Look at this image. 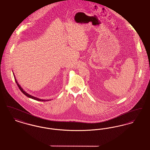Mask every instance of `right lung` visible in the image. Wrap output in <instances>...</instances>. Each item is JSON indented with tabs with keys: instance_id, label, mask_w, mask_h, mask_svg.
<instances>
[{
	"instance_id": "right-lung-1",
	"label": "right lung",
	"mask_w": 150,
	"mask_h": 150,
	"mask_svg": "<svg viewBox=\"0 0 150 150\" xmlns=\"http://www.w3.org/2000/svg\"><path fill=\"white\" fill-rule=\"evenodd\" d=\"M13 76H14V79H15V81H16V84H17V86H18V88H19V89H20V91H21L22 93H23L26 96H27L28 97H29V98H31V99H33V100H39V101H44V102H45V101H48V100H43V99H40V98H37V97H34V96H31V95H30V94H29V93H27V92H26L22 88L21 86H20V84L18 83V82H17V80L16 79V78H15V76H14V73L13 72Z\"/></svg>"
}]
</instances>
